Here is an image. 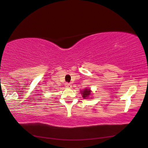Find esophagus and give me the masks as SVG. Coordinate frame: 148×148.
Returning <instances> with one entry per match:
<instances>
[{"label": "esophagus", "instance_id": "obj_1", "mask_svg": "<svg viewBox=\"0 0 148 148\" xmlns=\"http://www.w3.org/2000/svg\"><path fill=\"white\" fill-rule=\"evenodd\" d=\"M65 86L66 87V88H72V84H69V83H66L65 84Z\"/></svg>", "mask_w": 148, "mask_h": 148}]
</instances>
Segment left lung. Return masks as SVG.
Returning a JSON list of instances; mask_svg holds the SVG:
<instances>
[{
    "label": "left lung",
    "instance_id": "left-lung-1",
    "mask_svg": "<svg viewBox=\"0 0 148 148\" xmlns=\"http://www.w3.org/2000/svg\"><path fill=\"white\" fill-rule=\"evenodd\" d=\"M81 95H82V97L84 98V99H92V90H90V88H86L83 90L80 91Z\"/></svg>",
    "mask_w": 148,
    "mask_h": 148
}]
</instances>
